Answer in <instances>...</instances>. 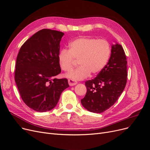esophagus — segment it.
<instances>
[{"label":"esophagus","instance_id":"obj_1","mask_svg":"<svg viewBox=\"0 0 150 150\" xmlns=\"http://www.w3.org/2000/svg\"><path fill=\"white\" fill-rule=\"evenodd\" d=\"M68 83H69V84L70 86H75V85H76L78 83L77 81H76L74 80H72V79L68 80Z\"/></svg>","mask_w":150,"mask_h":150}]
</instances>
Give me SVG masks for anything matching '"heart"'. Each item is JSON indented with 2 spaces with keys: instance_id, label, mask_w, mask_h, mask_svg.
<instances>
[{
  "instance_id": "heart-1",
  "label": "heart",
  "mask_w": 150,
  "mask_h": 150,
  "mask_svg": "<svg viewBox=\"0 0 150 150\" xmlns=\"http://www.w3.org/2000/svg\"><path fill=\"white\" fill-rule=\"evenodd\" d=\"M111 54V47L105 39L80 38L69 44V49H62L58 54L61 70L69 72L78 60L80 67L68 74L66 76L74 80H81L91 73L97 74L107 65Z\"/></svg>"
}]
</instances>
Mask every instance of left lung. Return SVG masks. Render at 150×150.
I'll return each instance as SVG.
<instances>
[{"instance_id": "obj_1", "label": "left lung", "mask_w": 150, "mask_h": 150, "mask_svg": "<svg viewBox=\"0 0 150 150\" xmlns=\"http://www.w3.org/2000/svg\"><path fill=\"white\" fill-rule=\"evenodd\" d=\"M127 61L120 44L112 46L107 65L97 76L85 82L87 92L81 100L88 111L101 113L111 108L119 98L127 82Z\"/></svg>"}]
</instances>
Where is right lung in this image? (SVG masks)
Segmentation results:
<instances>
[{"mask_svg":"<svg viewBox=\"0 0 150 150\" xmlns=\"http://www.w3.org/2000/svg\"><path fill=\"white\" fill-rule=\"evenodd\" d=\"M64 33L50 29L38 31L23 43L16 62L14 80L25 104L38 112L56 106L62 92L69 87L61 72L58 54Z\"/></svg>","mask_w":150,"mask_h":150,"instance_id":"right-lung-1","label":"right lung"}]
</instances>
